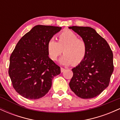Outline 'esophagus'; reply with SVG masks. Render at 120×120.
Instances as JSON below:
<instances>
[{
    "label": "esophagus",
    "mask_w": 120,
    "mask_h": 120,
    "mask_svg": "<svg viewBox=\"0 0 120 120\" xmlns=\"http://www.w3.org/2000/svg\"><path fill=\"white\" fill-rule=\"evenodd\" d=\"M60 70H61V72L63 73V71H64L65 69L64 68H62V67H61V68H60Z\"/></svg>",
    "instance_id": "obj_1"
}]
</instances>
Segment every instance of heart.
I'll list each match as a JSON object with an SVG mask.
<instances>
[{
    "label": "heart",
    "mask_w": 120,
    "mask_h": 120,
    "mask_svg": "<svg viewBox=\"0 0 120 120\" xmlns=\"http://www.w3.org/2000/svg\"><path fill=\"white\" fill-rule=\"evenodd\" d=\"M47 49L52 60H56L63 49L64 54L59 60L63 65L78 64L83 60L87 53L86 42L78 38L77 35L70 30H64L59 34L57 42L53 38H51L47 43Z\"/></svg>",
    "instance_id": "obj_1"
}]
</instances>
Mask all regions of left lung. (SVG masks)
Instances as JSON below:
<instances>
[{
  "mask_svg": "<svg viewBox=\"0 0 120 120\" xmlns=\"http://www.w3.org/2000/svg\"><path fill=\"white\" fill-rule=\"evenodd\" d=\"M86 42L85 58L75 68L69 83L70 88L77 96L91 99L101 94L109 83L113 71V53L104 38L90 27H69Z\"/></svg>",
  "mask_w": 120,
  "mask_h": 120,
  "instance_id": "left-lung-1",
  "label": "left lung"
}]
</instances>
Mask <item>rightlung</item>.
I'll use <instances>...</instances> for the list:
<instances>
[{"mask_svg":"<svg viewBox=\"0 0 120 120\" xmlns=\"http://www.w3.org/2000/svg\"><path fill=\"white\" fill-rule=\"evenodd\" d=\"M61 27L36 25L20 39L9 59L8 73L15 90L29 99L49 92L60 68L49 57L47 45Z\"/></svg>","mask_w":120,"mask_h":120,"instance_id":"1","label":"right lung"}]
</instances>
